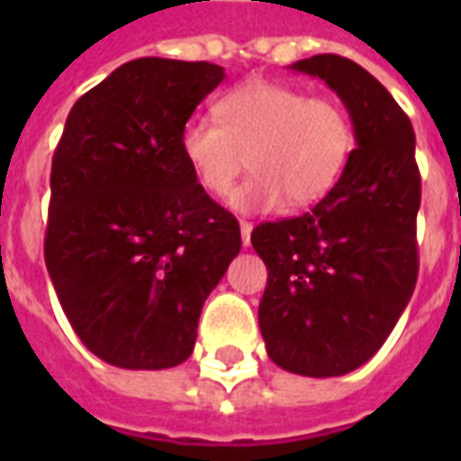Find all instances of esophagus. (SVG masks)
<instances>
[{
    "mask_svg": "<svg viewBox=\"0 0 461 461\" xmlns=\"http://www.w3.org/2000/svg\"><path fill=\"white\" fill-rule=\"evenodd\" d=\"M240 230H241V244H244V247H249L254 224H251V221H240Z\"/></svg>",
    "mask_w": 461,
    "mask_h": 461,
    "instance_id": "1",
    "label": "esophagus"
}]
</instances>
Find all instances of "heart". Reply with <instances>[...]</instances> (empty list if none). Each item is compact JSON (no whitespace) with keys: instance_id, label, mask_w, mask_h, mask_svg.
<instances>
[{"instance_id":"1","label":"heart","mask_w":461,"mask_h":461,"mask_svg":"<svg viewBox=\"0 0 461 461\" xmlns=\"http://www.w3.org/2000/svg\"><path fill=\"white\" fill-rule=\"evenodd\" d=\"M217 122L190 118L180 155L210 197H224L244 167L254 172L231 192L241 214L319 202L340 180L356 148L346 105L279 81H249L214 104Z\"/></svg>"}]
</instances>
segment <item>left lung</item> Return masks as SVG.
<instances>
[{"label":"left lung","mask_w":461,"mask_h":461,"mask_svg":"<svg viewBox=\"0 0 461 461\" xmlns=\"http://www.w3.org/2000/svg\"><path fill=\"white\" fill-rule=\"evenodd\" d=\"M291 68L339 94L356 150L313 210L251 231L269 271L259 329L279 367L336 377L375 356L415 291V131L385 86L350 59L319 54Z\"/></svg>","instance_id":"left-lung-1"}]
</instances>
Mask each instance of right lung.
I'll use <instances>...</instances> for the list:
<instances>
[{"label":"right lung","mask_w":461,"mask_h":461,"mask_svg":"<svg viewBox=\"0 0 461 461\" xmlns=\"http://www.w3.org/2000/svg\"><path fill=\"white\" fill-rule=\"evenodd\" d=\"M221 81L207 61L135 59L66 118L46 269L76 336L115 367L187 360L202 306L241 249L240 221L180 155L182 125Z\"/></svg>","instance_id":"add662e5"}]
</instances>
